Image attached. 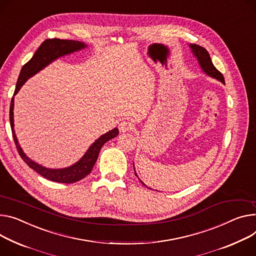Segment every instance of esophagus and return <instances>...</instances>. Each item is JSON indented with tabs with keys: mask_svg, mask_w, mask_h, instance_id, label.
<instances>
[{
	"mask_svg": "<svg viewBox=\"0 0 256 256\" xmlns=\"http://www.w3.org/2000/svg\"><path fill=\"white\" fill-rule=\"evenodd\" d=\"M132 127H133L132 123L129 122V121H126V120L122 121V122L119 124V130H120L121 132H127V131L131 130Z\"/></svg>",
	"mask_w": 256,
	"mask_h": 256,
	"instance_id": "obj_1",
	"label": "esophagus"
}]
</instances>
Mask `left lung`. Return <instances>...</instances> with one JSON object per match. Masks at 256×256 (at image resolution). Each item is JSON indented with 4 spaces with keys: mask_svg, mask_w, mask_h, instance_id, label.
Listing matches in <instances>:
<instances>
[{
    "mask_svg": "<svg viewBox=\"0 0 256 256\" xmlns=\"http://www.w3.org/2000/svg\"><path fill=\"white\" fill-rule=\"evenodd\" d=\"M190 47L192 49L194 56H196V60H198L199 64L201 66L203 72H206L211 78H216V80H218L224 84V78L222 74L218 70H216V68L213 66L208 51L205 48H203L199 45H196V44H190ZM134 172H135V169H134ZM135 175H136V172H135ZM142 184L146 186L144 182H142Z\"/></svg>",
    "mask_w": 256,
    "mask_h": 256,
    "instance_id": "left-lung-1",
    "label": "left lung"
}]
</instances>
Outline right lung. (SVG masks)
I'll return each mask as SVG.
<instances>
[{"label":"right lung","mask_w":256,"mask_h":256,"mask_svg":"<svg viewBox=\"0 0 256 256\" xmlns=\"http://www.w3.org/2000/svg\"><path fill=\"white\" fill-rule=\"evenodd\" d=\"M86 47L87 45L85 43L78 42V41L60 40V38H47V40H45L41 44V46L38 47V49L36 51V53L32 57V60H28L22 66L16 83L14 95L17 94L19 89L22 88V86L28 80L30 76H32L34 74L43 70L49 64L57 60V58L70 54L78 50H82ZM14 95L11 100L9 119H10L13 140H14L16 148L18 150V154L22 156V159L30 166V168L34 169L36 172L42 175L43 178L50 180L52 182H62V184H74L76 182H78L83 180L84 178H86V176L91 172L94 164L96 163L98 154H100V152L102 146L106 142H108L110 140L114 138V137H116L118 134H119V130H118V128H114L112 130L102 135L100 138L96 140L91 144V146L88 148V150L85 152V154L80 160L68 168H62V169L46 168L42 165H38V163L32 161L24 152L22 148L18 144L17 137L14 131V116H13Z\"/></svg>","instance_id":"1"}]
</instances>
